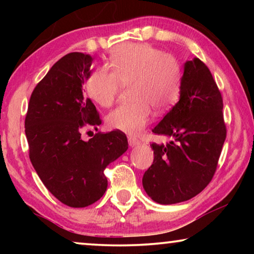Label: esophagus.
<instances>
[{
    "mask_svg": "<svg viewBox=\"0 0 254 254\" xmlns=\"http://www.w3.org/2000/svg\"><path fill=\"white\" fill-rule=\"evenodd\" d=\"M128 143H129L130 147H136V145L140 144V141H138L137 138H135V137L128 136Z\"/></svg>",
    "mask_w": 254,
    "mask_h": 254,
    "instance_id": "esophagus-1",
    "label": "esophagus"
}]
</instances>
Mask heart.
I'll return each mask as SVG.
<instances>
[{
    "mask_svg": "<svg viewBox=\"0 0 254 254\" xmlns=\"http://www.w3.org/2000/svg\"><path fill=\"white\" fill-rule=\"evenodd\" d=\"M183 72L171 54L149 44H124L114 48L106 68L91 72L85 91L96 104L110 107L121 85H129L130 102L107 114L111 129L136 135L156 113H164L175 105L182 90Z\"/></svg>",
    "mask_w": 254,
    "mask_h": 254,
    "instance_id": "1",
    "label": "heart"
}]
</instances>
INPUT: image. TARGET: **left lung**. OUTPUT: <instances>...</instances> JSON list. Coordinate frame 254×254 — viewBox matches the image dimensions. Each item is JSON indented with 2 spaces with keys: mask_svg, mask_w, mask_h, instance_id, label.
<instances>
[{
  "mask_svg": "<svg viewBox=\"0 0 254 254\" xmlns=\"http://www.w3.org/2000/svg\"><path fill=\"white\" fill-rule=\"evenodd\" d=\"M223 100L206 64L186 61L179 102L152 133L166 135L169 143H152L154 162L144 172L143 189L155 202L173 204L202 192L216 171L227 137Z\"/></svg>",
  "mask_w": 254,
  "mask_h": 254,
  "instance_id": "8db88e82",
  "label": "left lung"
}]
</instances>
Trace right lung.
Here are the masks:
<instances>
[{"label": "right lung", "instance_id": "1", "mask_svg": "<svg viewBox=\"0 0 254 254\" xmlns=\"http://www.w3.org/2000/svg\"><path fill=\"white\" fill-rule=\"evenodd\" d=\"M91 55L69 53L38 83L25 118L30 161L46 189L62 203L82 208L104 195L106 166L128 149L123 131L97 133L83 141L82 130L102 121L82 85L91 75Z\"/></svg>", "mask_w": 254, "mask_h": 254}]
</instances>
